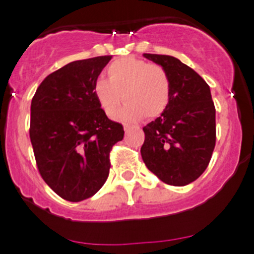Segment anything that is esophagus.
Returning a JSON list of instances; mask_svg holds the SVG:
<instances>
[{
  "instance_id": "obj_1",
  "label": "esophagus",
  "mask_w": 254,
  "mask_h": 254,
  "mask_svg": "<svg viewBox=\"0 0 254 254\" xmlns=\"http://www.w3.org/2000/svg\"><path fill=\"white\" fill-rule=\"evenodd\" d=\"M135 127H132V125H130V124H127V123H125L124 124V130H125V132H129L130 130L131 129H134Z\"/></svg>"
}]
</instances>
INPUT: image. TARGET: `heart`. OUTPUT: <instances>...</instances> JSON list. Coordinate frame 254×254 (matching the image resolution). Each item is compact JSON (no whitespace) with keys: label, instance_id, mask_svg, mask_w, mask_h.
<instances>
[{"label":"heart","instance_id":"obj_1","mask_svg":"<svg viewBox=\"0 0 254 254\" xmlns=\"http://www.w3.org/2000/svg\"><path fill=\"white\" fill-rule=\"evenodd\" d=\"M108 79H97L94 96L102 111L113 117L120 103L127 102L117 114L125 122H139L161 117L171 101V78L167 70L141 59L124 58L114 61L107 70Z\"/></svg>","mask_w":254,"mask_h":254}]
</instances>
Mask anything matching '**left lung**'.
I'll return each mask as SVG.
<instances>
[{
    "mask_svg": "<svg viewBox=\"0 0 254 254\" xmlns=\"http://www.w3.org/2000/svg\"><path fill=\"white\" fill-rule=\"evenodd\" d=\"M143 56L167 70L172 88L165 113L142 127V160L165 183L187 186L206 170L216 142L210 87L193 68L173 56Z\"/></svg>",
    "mask_w": 254,
    "mask_h": 254,
    "instance_id": "obj_1",
    "label": "left lung"
}]
</instances>
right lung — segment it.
<instances>
[{"label": "right lung", "mask_w": 254, "mask_h": 254, "mask_svg": "<svg viewBox=\"0 0 254 254\" xmlns=\"http://www.w3.org/2000/svg\"><path fill=\"white\" fill-rule=\"evenodd\" d=\"M112 56L77 60L50 73L30 106L29 136L38 171L63 199L81 201L103 187L109 153L124 127L102 111L93 86Z\"/></svg>", "instance_id": "right-lung-1"}]
</instances>
